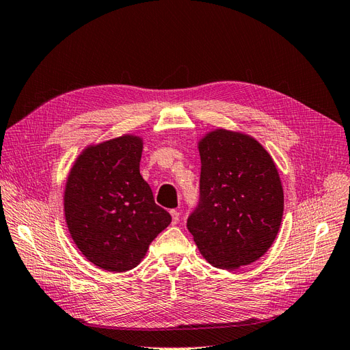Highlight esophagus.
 <instances>
[{"label": "esophagus", "mask_w": 350, "mask_h": 350, "mask_svg": "<svg viewBox=\"0 0 350 350\" xmlns=\"http://www.w3.org/2000/svg\"><path fill=\"white\" fill-rule=\"evenodd\" d=\"M171 216H172V224L176 225L179 220V211L178 210H171Z\"/></svg>", "instance_id": "1"}]
</instances>
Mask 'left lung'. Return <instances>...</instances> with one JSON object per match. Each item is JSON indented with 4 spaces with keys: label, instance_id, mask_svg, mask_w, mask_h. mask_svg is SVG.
Segmentation results:
<instances>
[{
    "label": "left lung",
    "instance_id": "1",
    "mask_svg": "<svg viewBox=\"0 0 350 350\" xmlns=\"http://www.w3.org/2000/svg\"><path fill=\"white\" fill-rule=\"evenodd\" d=\"M197 147L200 204L187 228L211 266H248L279 234L284 196L278 166L257 139L242 131L210 130Z\"/></svg>",
    "mask_w": 350,
    "mask_h": 350
}]
</instances>
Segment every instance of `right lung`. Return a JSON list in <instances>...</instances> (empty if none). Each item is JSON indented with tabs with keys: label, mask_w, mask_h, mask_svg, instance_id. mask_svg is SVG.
I'll use <instances>...</instances> for the list:
<instances>
[{
	"label": "right lung",
	"mask_w": 350,
	"mask_h": 350,
	"mask_svg": "<svg viewBox=\"0 0 350 350\" xmlns=\"http://www.w3.org/2000/svg\"><path fill=\"white\" fill-rule=\"evenodd\" d=\"M143 137L122 134L92 143L74 161L64 189L70 235L92 264L113 273L139 266L171 224L140 175Z\"/></svg>",
	"instance_id": "1"
}]
</instances>
